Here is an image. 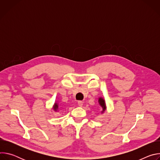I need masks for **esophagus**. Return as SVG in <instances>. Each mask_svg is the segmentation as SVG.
Instances as JSON below:
<instances>
[{"label":"esophagus","mask_w":160,"mask_h":160,"mask_svg":"<svg viewBox=\"0 0 160 160\" xmlns=\"http://www.w3.org/2000/svg\"><path fill=\"white\" fill-rule=\"evenodd\" d=\"M78 105L79 106L82 107V106H83V102L81 101H78Z\"/></svg>","instance_id":"obj_1"}]
</instances>
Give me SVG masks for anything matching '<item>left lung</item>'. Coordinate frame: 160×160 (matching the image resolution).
I'll use <instances>...</instances> for the list:
<instances>
[{
    "instance_id": "obj_1",
    "label": "left lung",
    "mask_w": 160,
    "mask_h": 160,
    "mask_svg": "<svg viewBox=\"0 0 160 160\" xmlns=\"http://www.w3.org/2000/svg\"><path fill=\"white\" fill-rule=\"evenodd\" d=\"M99 102L100 106L102 108V112H103L104 111L105 109H106L105 101H104V100L102 98H99Z\"/></svg>"
}]
</instances>
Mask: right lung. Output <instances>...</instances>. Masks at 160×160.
I'll return each mask as SVG.
<instances>
[{"mask_svg": "<svg viewBox=\"0 0 160 160\" xmlns=\"http://www.w3.org/2000/svg\"><path fill=\"white\" fill-rule=\"evenodd\" d=\"M58 104L56 103L55 105H54V110H56V109H58Z\"/></svg>", "mask_w": 160, "mask_h": 160, "instance_id": "1", "label": "right lung"}]
</instances>
